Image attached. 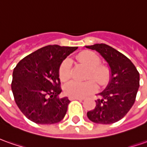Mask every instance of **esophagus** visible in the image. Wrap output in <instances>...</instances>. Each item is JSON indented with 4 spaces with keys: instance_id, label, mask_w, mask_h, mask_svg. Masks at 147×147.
<instances>
[{
    "instance_id": "1",
    "label": "esophagus",
    "mask_w": 147,
    "mask_h": 147,
    "mask_svg": "<svg viewBox=\"0 0 147 147\" xmlns=\"http://www.w3.org/2000/svg\"><path fill=\"white\" fill-rule=\"evenodd\" d=\"M70 100H79V101H83L84 98H78V97H71L69 98Z\"/></svg>"
}]
</instances>
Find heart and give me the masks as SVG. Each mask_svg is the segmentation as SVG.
I'll return each instance as SVG.
<instances>
[{
    "label": "heart",
    "mask_w": 147,
    "mask_h": 147,
    "mask_svg": "<svg viewBox=\"0 0 147 147\" xmlns=\"http://www.w3.org/2000/svg\"><path fill=\"white\" fill-rule=\"evenodd\" d=\"M77 60L90 69L86 78H92L101 86L107 85L110 79L111 71L106 65H102L101 59L97 54L90 51L80 53L77 56ZM72 75V61L70 58H65L61 64L59 68V77L61 81H67ZM96 85L91 81L84 82L72 81L68 82L65 87V93L69 97H86L96 90Z\"/></svg>",
    "instance_id": "1"
}]
</instances>
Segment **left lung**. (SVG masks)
I'll return each instance as SVG.
<instances>
[{
	"label": "left lung",
	"instance_id": "left-lung-1",
	"mask_svg": "<svg viewBox=\"0 0 147 147\" xmlns=\"http://www.w3.org/2000/svg\"><path fill=\"white\" fill-rule=\"evenodd\" d=\"M105 59L110 66L111 76L106 88L98 94L94 110L87 112L91 122L112 124L126 115L135 102L139 88V73L131 61L122 53L106 44L87 45Z\"/></svg>",
	"mask_w": 147,
	"mask_h": 147
}]
</instances>
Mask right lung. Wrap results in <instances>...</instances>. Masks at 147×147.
I'll return each instance as SVG.
<instances>
[{
	"label": "right lung",
	"instance_id": "add662e5",
	"mask_svg": "<svg viewBox=\"0 0 147 147\" xmlns=\"http://www.w3.org/2000/svg\"><path fill=\"white\" fill-rule=\"evenodd\" d=\"M78 47L47 45L21 60L14 68L12 91L23 114L37 124L61 122L70 102L61 92L59 68Z\"/></svg>",
	"mask_w": 147,
	"mask_h": 147
}]
</instances>
